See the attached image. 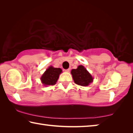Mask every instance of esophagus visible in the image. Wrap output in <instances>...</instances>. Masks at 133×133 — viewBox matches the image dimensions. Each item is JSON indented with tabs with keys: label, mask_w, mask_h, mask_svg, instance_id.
Listing matches in <instances>:
<instances>
[{
	"label": "esophagus",
	"mask_w": 133,
	"mask_h": 133,
	"mask_svg": "<svg viewBox=\"0 0 133 133\" xmlns=\"http://www.w3.org/2000/svg\"><path fill=\"white\" fill-rule=\"evenodd\" d=\"M64 71H66V72H69V71H70V69L64 70Z\"/></svg>",
	"instance_id": "esophagus-1"
}]
</instances>
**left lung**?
I'll return each mask as SVG.
<instances>
[{
    "label": "left lung",
    "instance_id": "1",
    "mask_svg": "<svg viewBox=\"0 0 133 133\" xmlns=\"http://www.w3.org/2000/svg\"><path fill=\"white\" fill-rule=\"evenodd\" d=\"M73 80L76 84L82 86H87L93 82V78L85 67L80 65L71 71Z\"/></svg>",
    "mask_w": 133,
    "mask_h": 133
}]
</instances>
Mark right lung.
Returning a JSON list of instances; mask_svg holds the SVG:
<instances>
[{"label":"right lung","instance_id":"right-lung-1","mask_svg":"<svg viewBox=\"0 0 133 133\" xmlns=\"http://www.w3.org/2000/svg\"><path fill=\"white\" fill-rule=\"evenodd\" d=\"M62 71V70L60 68H55L53 66H50L45 71L40 78L42 83L45 86L55 85Z\"/></svg>","mask_w":133,"mask_h":133}]
</instances>
